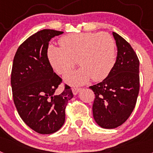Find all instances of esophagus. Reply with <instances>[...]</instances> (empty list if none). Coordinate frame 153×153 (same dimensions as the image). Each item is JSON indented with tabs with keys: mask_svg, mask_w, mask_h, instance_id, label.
I'll use <instances>...</instances> for the list:
<instances>
[{
	"mask_svg": "<svg viewBox=\"0 0 153 153\" xmlns=\"http://www.w3.org/2000/svg\"><path fill=\"white\" fill-rule=\"evenodd\" d=\"M80 90H81L80 88H76V87H74V88H72V91H73V93H74V95H76Z\"/></svg>",
	"mask_w": 153,
	"mask_h": 153,
	"instance_id": "34e87169",
	"label": "esophagus"
}]
</instances>
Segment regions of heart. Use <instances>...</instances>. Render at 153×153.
I'll return each mask as SVG.
<instances>
[{
	"mask_svg": "<svg viewBox=\"0 0 153 153\" xmlns=\"http://www.w3.org/2000/svg\"><path fill=\"white\" fill-rule=\"evenodd\" d=\"M60 47L50 45L47 59L52 68L59 74H65L75 66L81 67L64 76L68 84L78 86L90 78L100 81L109 75L116 59V44L106 33H75L63 36Z\"/></svg>",
	"mask_w": 153,
	"mask_h": 153,
	"instance_id": "heart-1",
	"label": "heart"
}]
</instances>
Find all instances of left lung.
<instances>
[{"label":"left lung","mask_w":153,"mask_h":153,"mask_svg":"<svg viewBox=\"0 0 153 153\" xmlns=\"http://www.w3.org/2000/svg\"><path fill=\"white\" fill-rule=\"evenodd\" d=\"M117 57L109 75L102 82L90 86L95 94L93 115L104 129L122 125L134 109L140 91V61L130 44L113 32Z\"/></svg>","instance_id":"obj_1"}]
</instances>
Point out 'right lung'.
<instances>
[{
  "mask_svg": "<svg viewBox=\"0 0 153 153\" xmlns=\"http://www.w3.org/2000/svg\"><path fill=\"white\" fill-rule=\"evenodd\" d=\"M63 33L50 29L36 32L18 47L13 58V102L23 121L40 134H51L61 128L65 108L74 97L67 85L61 93H55L62 79L47 59L49 41Z\"/></svg>",
  "mask_w": 153,
  "mask_h": 153,
  "instance_id": "obj_1",
  "label": "right lung"
}]
</instances>
